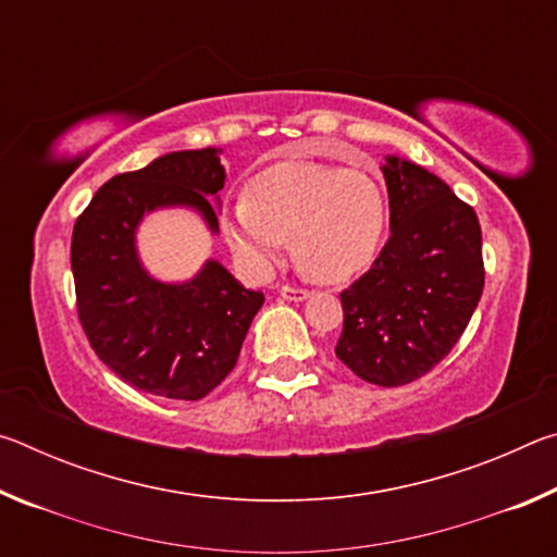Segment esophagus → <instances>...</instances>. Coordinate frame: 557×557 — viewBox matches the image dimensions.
I'll return each mask as SVG.
<instances>
[{
    "mask_svg": "<svg viewBox=\"0 0 557 557\" xmlns=\"http://www.w3.org/2000/svg\"><path fill=\"white\" fill-rule=\"evenodd\" d=\"M280 297H282V299H289V301H301V299L309 297V289L292 287V285H282V287H280Z\"/></svg>",
    "mask_w": 557,
    "mask_h": 557,
    "instance_id": "1",
    "label": "esophagus"
}]
</instances>
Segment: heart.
<instances>
[{
  "label": "heart",
  "mask_w": 557,
  "mask_h": 557,
  "mask_svg": "<svg viewBox=\"0 0 557 557\" xmlns=\"http://www.w3.org/2000/svg\"><path fill=\"white\" fill-rule=\"evenodd\" d=\"M388 206L373 176L322 162H277L245 186L223 213L238 265L265 277L295 238L299 270L317 282L351 280L379 256Z\"/></svg>",
  "instance_id": "b5f03b06"
}]
</instances>
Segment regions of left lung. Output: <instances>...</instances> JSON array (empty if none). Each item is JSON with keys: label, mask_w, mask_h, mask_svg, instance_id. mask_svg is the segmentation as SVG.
<instances>
[{"label": "left lung", "mask_w": 557, "mask_h": 557, "mask_svg": "<svg viewBox=\"0 0 557 557\" xmlns=\"http://www.w3.org/2000/svg\"><path fill=\"white\" fill-rule=\"evenodd\" d=\"M391 238L342 292L336 356L383 388L430 373L465 334L482 299V228L474 209L412 162L385 157Z\"/></svg>", "instance_id": "left-lung-1"}]
</instances>
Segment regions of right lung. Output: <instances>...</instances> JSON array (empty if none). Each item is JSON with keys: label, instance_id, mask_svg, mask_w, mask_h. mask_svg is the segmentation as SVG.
Listing matches in <instances>:
<instances>
[{"label": "right lung", "instance_id": "add662e5", "mask_svg": "<svg viewBox=\"0 0 557 557\" xmlns=\"http://www.w3.org/2000/svg\"><path fill=\"white\" fill-rule=\"evenodd\" d=\"M219 152L186 149L112 176L73 225L75 305L92 351L132 388L172 400H201L221 385L265 301L215 260L194 280L166 285L137 258L139 221L166 206L196 209L219 233L209 199L225 182Z\"/></svg>", "mask_w": 557, "mask_h": 557}]
</instances>
